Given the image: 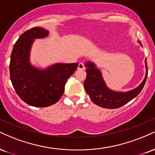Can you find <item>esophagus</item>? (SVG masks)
<instances>
[{"label":"esophagus","mask_w":155,"mask_h":155,"mask_svg":"<svg viewBox=\"0 0 155 155\" xmlns=\"http://www.w3.org/2000/svg\"><path fill=\"white\" fill-rule=\"evenodd\" d=\"M78 69L79 70H84L85 69V66L83 63H79V66H78Z\"/></svg>","instance_id":"esophagus-1"}]
</instances>
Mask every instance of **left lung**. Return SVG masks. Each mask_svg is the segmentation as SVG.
I'll list each match as a JSON object with an SVG mask.
<instances>
[{"label": "left lung", "mask_w": 155, "mask_h": 155, "mask_svg": "<svg viewBox=\"0 0 155 155\" xmlns=\"http://www.w3.org/2000/svg\"><path fill=\"white\" fill-rule=\"evenodd\" d=\"M145 63L147 73L142 83L137 88L128 92H116L106 87L100 71L95 68L93 63L87 62L86 63V67L87 68L86 69L87 77L84 84L86 92L89 94L92 101L100 107L108 109H115L122 107L135 98L142 90L148 75L147 60H145Z\"/></svg>", "instance_id": "8db88e82"}]
</instances>
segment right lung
<instances>
[{"mask_svg": "<svg viewBox=\"0 0 155 155\" xmlns=\"http://www.w3.org/2000/svg\"><path fill=\"white\" fill-rule=\"evenodd\" d=\"M48 31L33 27L18 37L11 55L10 78L16 94L24 102L39 107H48L60 100L67 80L79 63H58L46 70L31 66L29 51L35 39L48 36Z\"/></svg>", "mask_w": 155, "mask_h": 155, "instance_id": "obj_1", "label": "right lung"}]
</instances>
